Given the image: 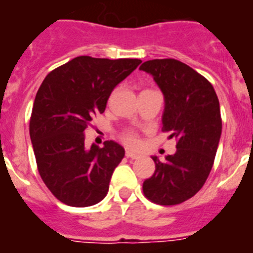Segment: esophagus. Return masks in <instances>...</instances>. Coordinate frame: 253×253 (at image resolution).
<instances>
[{
	"instance_id": "esophagus-1",
	"label": "esophagus",
	"mask_w": 253,
	"mask_h": 253,
	"mask_svg": "<svg viewBox=\"0 0 253 253\" xmlns=\"http://www.w3.org/2000/svg\"><path fill=\"white\" fill-rule=\"evenodd\" d=\"M126 157L128 158H133V160H136V158H140L141 156L140 154H137V153H134V152H130V150H126Z\"/></svg>"
}]
</instances>
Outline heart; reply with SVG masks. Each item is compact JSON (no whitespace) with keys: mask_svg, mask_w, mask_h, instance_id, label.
<instances>
[{"mask_svg":"<svg viewBox=\"0 0 253 253\" xmlns=\"http://www.w3.org/2000/svg\"><path fill=\"white\" fill-rule=\"evenodd\" d=\"M121 138H123V141H124L128 146H136V145L138 144V137L136 136V133L130 132V130H129V132H125Z\"/></svg>","mask_w":253,"mask_h":253,"instance_id":"obj_1","label":"heart"}]
</instances>
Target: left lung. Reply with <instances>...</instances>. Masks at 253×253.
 <instances>
[{"label":"left lung","mask_w":253,"mask_h":253,"mask_svg":"<svg viewBox=\"0 0 253 253\" xmlns=\"http://www.w3.org/2000/svg\"><path fill=\"white\" fill-rule=\"evenodd\" d=\"M140 70L164 93L162 129L177 140V152L165 161L152 157L156 170L144 181V195L162 206L179 205L202 189L214 165L222 134L218 96L205 76L179 60H148Z\"/></svg>","instance_id":"left-lung-1"}]
</instances>
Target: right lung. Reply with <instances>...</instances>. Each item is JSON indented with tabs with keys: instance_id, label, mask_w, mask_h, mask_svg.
I'll use <instances>...</instances> for the list:
<instances>
[{
	"instance_id": "1",
	"label": "right lung",
	"mask_w": 253,
	"mask_h": 253,
	"mask_svg": "<svg viewBox=\"0 0 253 253\" xmlns=\"http://www.w3.org/2000/svg\"><path fill=\"white\" fill-rule=\"evenodd\" d=\"M140 63V59L78 56L41 84L31 112V144L41 178L64 205L92 206L108 193L125 150L115 141L87 149L84 132L105 111L113 88Z\"/></svg>"
}]
</instances>
